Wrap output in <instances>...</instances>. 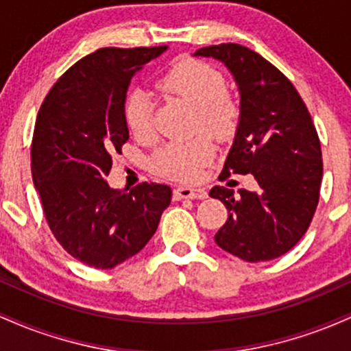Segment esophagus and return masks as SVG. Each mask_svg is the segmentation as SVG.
<instances>
[{
  "instance_id": "1",
  "label": "esophagus",
  "mask_w": 351,
  "mask_h": 351,
  "mask_svg": "<svg viewBox=\"0 0 351 351\" xmlns=\"http://www.w3.org/2000/svg\"><path fill=\"white\" fill-rule=\"evenodd\" d=\"M208 193L204 189L199 188H188V186H180L173 191V198L175 199H183V198H189V199H203L206 198Z\"/></svg>"
}]
</instances>
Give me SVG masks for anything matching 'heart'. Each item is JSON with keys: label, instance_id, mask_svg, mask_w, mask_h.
Wrapping results in <instances>:
<instances>
[{"label": "heart", "instance_id": "obj_1", "mask_svg": "<svg viewBox=\"0 0 351 351\" xmlns=\"http://www.w3.org/2000/svg\"><path fill=\"white\" fill-rule=\"evenodd\" d=\"M158 88L178 97L195 110L193 130L204 132L217 142H226L239 125L241 107L228 92L224 74L213 64L201 59L176 60L162 77ZM125 122L136 138L152 140L155 135L153 99L145 88L128 92L123 106ZM215 156V145L208 136L199 135L189 142H171L152 155L150 167L167 178L191 183L201 175V168Z\"/></svg>", "mask_w": 351, "mask_h": 351}]
</instances>
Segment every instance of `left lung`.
<instances>
[{
  "instance_id": "obj_1",
  "label": "left lung",
  "mask_w": 351,
  "mask_h": 351,
  "mask_svg": "<svg viewBox=\"0 0 351 351\" xmlns=\"http://www.w3.org/2000/svg\"><path fill=\"white\" fill-rule=\"evenodd\" d=\"M196 54L223 60L241 92L239 127L219 181L251 173L259 184L256 193L209 191L228 208L215 241L247 263L276 259L299 243L315 215L324 175L315 125L291 80L257 52L221 43Z\"/></svg>"
}]
</instances>
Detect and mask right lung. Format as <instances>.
Returning <instances> with one entry per match:
<instances>
[{
	"mask_svg": "<svg viewBox=\"0 0 351 351\" xmlns=\"http://www.w3.org/2000/svg\"><path fill=\"white\" fill-rule=\"evenodd\" d=\"M167 46L102 47L64 72L44 97L31 142V170L58 243L88 267L112 269L145 247L171 188L112 189V156L128 140L123 106L135 72Z\"/></svg>",
	"mask_w": 351,
	"mask_h": 351,
	"instance_id": "obj_1",
	"label": "right lung"
}]
</instances>
